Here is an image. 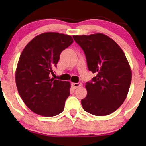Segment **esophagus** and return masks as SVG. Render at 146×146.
<instances>
[{
	"label": "esophagus",
	"instance_id": "esophagus-1",
	"mask_svg": "<svg viewBox=\"0 0 146 146\" xmlns=\"http://www.w3.org/2000/svg\"><path fill=\"white\" fill-rule=\"evenodd\" d=\"M82 83H72V86L74 88H78V87H80V86H82Z\"/></svg>",
	"mask_w": 146,
	"mask_h": 146
}]
</instances>
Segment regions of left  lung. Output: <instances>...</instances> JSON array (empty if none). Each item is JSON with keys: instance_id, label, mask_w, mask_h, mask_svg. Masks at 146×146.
<instances>
[{"instance_id": "obj_1", "label": "left lung", "mask_w": 146, "mask_h": 146, "mask_svg": "<svg viewBox=\"0 0 146 146\" xmlns=\"http://www.w3.org/2000/svg\"><path fill=\"white\" fill-rule=\"evenodd\" d=\"M73 38L84 52L88 70L97 75L85 86L84 110L96 116L113 113L125 101L131 83L132 71L124 52L101 33Z\"/></svg>"}]
</instances>
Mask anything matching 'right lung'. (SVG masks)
I'll use <instances>...</instances> for the list:
<instances>
[{"label":"right lung","instance_id":"right-lung-1","mask_svg":"<svg viewBox=\"0 0 146 146\" xmlns=\"http://www.w3.org/2000/svg\"><path fill=\"white\" fill-rule=\"evenodd\" d=\"M73 42L69 35L42 33L33 38L22 51L16 70L20 96L33 113L53 117L64 110L71 84L50 78L60 53Z\"/></svg>","mask_w":146,"mask_h":146}]
</instances>
